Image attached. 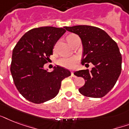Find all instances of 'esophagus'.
<instances>
[{
    "instance_id": "1",
    "label": "esophagus",
    "mask_w": 129,
    "mask_h": 129,
    "mask_svg": "<svg viewBox=\"0 0 129 129\" xmlns=\"http://www.w3.org/2000/svg\"><path fill=\"white\" fill-rule=\"evenodd\" d=\"M71 76H72L73 78H76V76H75L74 74V72H71Z\"/></svg>"
}]
</instances>
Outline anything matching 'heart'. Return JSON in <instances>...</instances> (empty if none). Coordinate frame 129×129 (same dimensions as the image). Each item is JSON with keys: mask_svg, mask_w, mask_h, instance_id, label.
Returning <instances> with one entry per match:
<instances>
[{"mask_svg": "<svg viewBox=\"0 0 129 129\" xmlns=\"http://www.w3.org/2000/svg\"><path fill=\"white\" fill-rule=\"evenodd\" d=\"M76 35L72 34L69 35L66 37L67 41L68 42L69 44L70 45L72 43V38L74 37ZM78 62V58L76 57H61L57 60V64L59 65L60 66L66 68L68 69L74 68L76 63Z\"/></svg>", "mask_w": 129, "mask_h": 129, "instance_id": "1", "label": "heart"}]
</instances>
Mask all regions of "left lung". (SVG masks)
<instances>
[{"label":"left lung","mask_w":129,"mask_h":129,"mask_svg":"<svg viewBox=\"0 0 129 129\" xmlns=\"http://www.w3.org/2000/svg\"><path fill=\"white\" fill-rule=\"evenodd\" d=\"M64 28L80 37L83 45L82 64L94 65L90 71L82 70L74 73L85 80V84L79 92L87 97L102 98L114 87L121 73L122 56L118 45L98 27L77 25Z\"/></svg>","instance_id":"obj_1"}]
</instances>
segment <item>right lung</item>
Masks as SVG:
<instances>
[{"label":"right lung","instance_id":"right-lung-1","mask_svg":"<svg viewBox=\"0 0 129 129\" xmlns=\"http://www.w3.org/2000/svg\"><path fill=\"white\" fill-rule=\"evenodd\" d=\"M63 28L31 29L13 49L11 64L13 82L20 94L30 102L40 104L55 98L61 81L71 75L68 70L59 66L51 72L43 68L56 42L66 33Z\"/></svg>","mask_w":129,"mask_h":129}]
</instances>
